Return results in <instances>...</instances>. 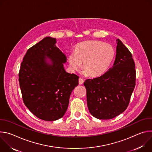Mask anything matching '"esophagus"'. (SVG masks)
Listing matches in <instances>:
<instances>
[{"mask_svg": "<svg viewBox=\"0 0 152 152\" xmlns=\"http://www.w3.org/2000/svg\"><path fill=\"white\" fill-rule=\"evenodd\" d=\"M83 80L82 78H79V83L80 85H82V84H83Z\"/></svg>", "mask_w": 152, "mask_h": 152, "instance_id": "esophagus-1", "label": "esophagus"}]
</instances>
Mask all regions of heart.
<instances>
[{"mask_svg": "<svg viewBox=\"0 0 152 152\" xmlns=\"http://www.w3.org/2000/svg\"><path fill=\"white\" fill-rule=\"evenodd\" d=\"M115 55L114 47L102 41L91 40L81 42L75 52L68 56L70 68L76 71L82 66L86 75L99 76L105 72L112 64Z\"/></svg>", "mask_w": 152, "mask_h": 152, "instance_id": "1", "label": "heart"}]
</instances>
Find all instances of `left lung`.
<instances>
[{
    "instance_id": "1",
    "label": "left lung",
    "mask_w": 152,
    "mask_h": 152,
    "mask_svg": "<svg viewBox=\"0 0 152 152\" xmlns=\"http://www.w3.org/2000/svg\"><path fill=\"white\" fill-rule=\"evenodd\" d=\"M113 66L103 75L86 79V101L91 114L100 120L113 118L127 108L135 86L136 71L132 55L117 39Z\"/></svg>"
}]
</instances>
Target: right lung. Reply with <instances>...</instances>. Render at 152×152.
<instances>
[{
    "instance_id": "obj_1",
    "label": "right lung",
    "mask_w": 152,
    "mask_h": 152,
    "mask_svg": "<svg viewBox=\"0 0 152 152\" xmlns=\"http://www.w3.org/2000/svg\"><path fill=\"white\" fill-rule=\"evenodd\" d=\"M56 42V38L47 37L29 49L18 74L25 104L34 115L45 121L64 116L70 94L78 85L79 76L65 70L67 58Z\"/></svg>"
}]
</instances>
